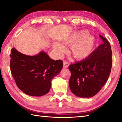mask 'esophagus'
Instances as JSON below:
<instances>
[{
  "instance_id": "1",
  "label": "esophagus",
  "mask_w": 122,
  "mask_h": 122,
  "mask_svg": "<svg viewBox=\"0 0 122 122\" xmlns=\"http://www.w3.org/2000/svg\"><path fill=\"white\" fill-rule=\"evenodd\" d=\"M69 66V63L66 61H63V68H67Z\"/></svg>"
}]
</instances>
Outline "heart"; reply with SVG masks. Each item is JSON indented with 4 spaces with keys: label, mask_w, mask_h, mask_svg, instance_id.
Here are the masks:
<instances>
[{
    "label": "heart",
    "mask_w": 122,
    "mask_h": 122,
    "mask_svg": "<svg viewBox=\"0 0 122 122\" xmlns=\"http://www.w3.org/2000/svg\"><path fill=\"white\" fill-rule=\"evenodd\" d=\"M65 45L71 46L70 53L76 60L86 59L92 52L94 49L95 39L89 35L87 30H82L71 35L63 41ZM53 49L59 54L64 50V46L59 43L53 44Z\"/></svg>",
    "instance_id": "heart-1"
}]
</instances>
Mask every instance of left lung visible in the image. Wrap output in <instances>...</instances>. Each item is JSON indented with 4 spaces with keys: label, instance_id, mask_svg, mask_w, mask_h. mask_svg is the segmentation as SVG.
Listing matches in <instances>:
<instances>
[{
    "label": "left lung",
    "instance_id": "obj_1",
    "mask_svg": "<svg viewBox=\"0 0 122 122\" xmlns=\"http://www.w3.org/2000/svg\"><path fill=\"white\" fill-rule=\"evenodd\" d=\"M103 44L81 61L70 64L69 86L79 97H91L96 95L107 82L112 65L110 43L100 35Z\"/></svg>",
    "mask_w": 122,
    "mask_h": 122
}]
</instances>
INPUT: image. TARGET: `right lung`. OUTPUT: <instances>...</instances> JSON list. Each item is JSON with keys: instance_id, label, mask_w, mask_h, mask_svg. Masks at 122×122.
Masks as SVG:
<instances>
[{"instance_id": "right-lung-1", "label": "right lung", "mask_w": 122, "mask_h": 122, "mask_svg": "<svg viewBox=\"0 0 122 122\" xmlns=\"http://www.w3.org/2000/svg\"><path fill=\"white\" fill-rule=\"evenodd\" d=\"M10 54V70L17 86L25 94L41 97L49 92L52 79L62 69L63 62L53 60L45 51L27 56L15 48Z\"/></svg>"}]
</instances>
